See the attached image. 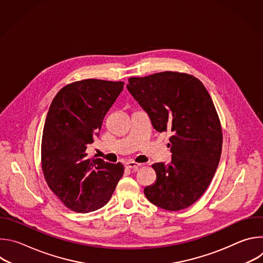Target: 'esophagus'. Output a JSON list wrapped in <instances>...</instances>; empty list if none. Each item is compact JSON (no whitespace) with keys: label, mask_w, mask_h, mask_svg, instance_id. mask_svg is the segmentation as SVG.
<instances>
[{"label":"esophagus","mask_w":263,"mask_h":263,"mask_svg":"<svg viewBox=\"0 0 263 263\" xmlns=\"http://www.w3.org/2000/svg\"><path fill=\"white\" fill-rule=\"evenodd\" d=\"M126 167L128 168H133V170H137L141 164L140 163H137V162H134V161H128L126 162Z\"/></svg>","instance_id":"1"}]
</instances>
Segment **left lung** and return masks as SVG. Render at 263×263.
<instances>
[{"label":"left lung","mask_w":263,"mask_h":263,"mask_svg":"<svg viewBox=\"0 0 263 263\" xmlns=\"http://www.w3.org/2000/svg\"><path fill=\"white\" fill-rule=\"evenodd\" d=\"M128 81V90L155 130L172 132V161L152 165L157 179L145 187L144 196L165 210L190 207L208 189L221 154V126L212 99L203 83L186 72L167 70Z\"/></svg>","instance_id":"obj_1"}]
</instances>
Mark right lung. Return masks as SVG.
<instances>
[{"label":"right lung","instance_id":"right-lung-1","mask_svg":"<svg viewBox=\"0 0 263 263\" xmlns=\"http://www.w3.org/2000/svg\"><path fill=\"white\" fill-rule=\"evenodd\" d=\"M124 82L85 79L62 87L49 108L42 139V168L50 190L74 212L105 206L124 175L121 162L88 157L87 145Z\"/></svg>","mask_w":263,"mask_h":263}]
</instances>
